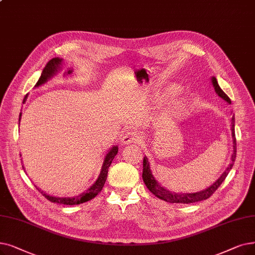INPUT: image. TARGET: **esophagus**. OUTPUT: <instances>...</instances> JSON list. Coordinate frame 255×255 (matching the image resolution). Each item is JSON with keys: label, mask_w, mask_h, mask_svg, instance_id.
<instances>
[{"label": "esophagus", "mask_w": 255, "mask_h": 255, "mask_svg": "<svg viewBox=\"0 0 255 255\" xmlns=\"http://www.w3.org/2000/svg\"><path fill=\"white\" fill-rule=\"evenodd\" d=\"M122 142L124 145H128V143H132V142H138L139 141V135L136 133V132L133 131H127L122 136Z\"/></svg>", "instance_id": "esophagus-1"}]
</instances>
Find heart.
<instances>
[{
    "label": "heart",
    "instance_id": "1",
    "mask_svg": "<svg viewBox=\"0 0 255 255\" xmlns=\"http://www.w3.org/2000/svg\"><path fill=\"white\" fill-rule=\"evenodd\" d=\"M175 90H176V88L175 87H172V92H175ZM181 108H183V103L181 102V103H178V109H181Z\"/></svg>",
    "mask_w": 255,
    "mask_h": 255
}]
</instances>
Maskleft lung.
Instances as JSON below:
<instances>
[{"label":"left lung","instance_id":"left-lung-1","mask_svg":"<svg viewBox=\"0 0 255 255\" xmlns=\"http://www.w3.org/2000/svg\"><path fill=\"white\" fill-rule=\"evenodd\" d=\"M213 85L215 87V91L218 94L219 97H221L226 102H228L229 104H231V101L229 97L221 90V87L218 84L217 79L215 77H213ZM231 131H232V138H234V153H232L231 156V162L229 164V167L226 169V171L222 174V176L212 185L209 186L208 189L201 191L199 193H192V194H178V193H174L171 191H168L167 189H164L163 186H161L156 180L154 179V177L151 173L150 167H149V162L147 157H143V163H142V180L145 182V184L147 185L148 190L153 194L156 196L157 198L161 199V200H164L170 203H194V202H198V201H202L205 200V199L209 198L212 196L217 190L218 187L222 184V182L225 180L226 176L228 175L229 171L231 170V168L234 167V163L236 160V156H237V139H236V133H235V118L232 117L231 119Z\"/></svg>","mask_w":255,"mask_h":255}]
</instances>
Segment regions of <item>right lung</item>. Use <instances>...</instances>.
Instances as JSON below:
<instances>
[{
	"instance_id": "right-lung-1",
	"label": "right lung",
	"mask_w": 255,
	"mask_h": 255,
	"mask_svg": "<svg viewBox=\"0 0 255 255\" xmlns=\"http://www.w3.org/2000/svg\"><path fill=\"white\" fill-rule=\"evenodd\" d=\"M61 61L62 59L58 58V57H55L53 59H51L45 66V69L42 70V73H41V76L40 78L38 79L37 83L35 86H39L41 84H43L45 82L48 81L49 78H51V77L53 75H55V73L57 72V70L59 69V66L61 64ZM72 71H69L68 74H71ZM27 99V95L25 96V99L24 101H26ZM20 117H21V113L19 114V119L18 121H20ZM118 153V147L115 146L112 148V150H109L108 153L106 154L105 156V159H104V162H103V165H102V170H101V173L100 175H99V178L97 179V181L88 189L86 192L82 193L81 195L77 196V197H74V198H59V197H53V196H50V195H47L46 193H42L38 187H36V189L42 194V196H45V198H47L49 201L51 202H54V203H58V204H64V205H77V204H81V203H84V202H87L92 200L93 198H95L99 193L101 192V190L103 189V186L105 184V181H106V178H107V173H108V168L110 167V164H112L115 156Z\"/></svg>"
}]
</instances>
